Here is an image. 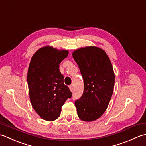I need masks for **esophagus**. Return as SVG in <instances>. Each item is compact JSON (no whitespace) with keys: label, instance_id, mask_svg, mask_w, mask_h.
I'll list each match as a JSON object with an SVG mask.
<instances>
[{"label":"esophagus","instance_id":"1","mask_svg":"<svg viewBox=\"0 0 146 146\" xmlns=\"http://www.w3.org/2000/svg\"><path fill=\"white\" fill-rule=\"evenodd\" d=\"M69 89H70V91H73V90H74V87H73V86L72 85H71V86H69Z\"/></svg>","mask_w":146,"mask_h":146}]
</instances>
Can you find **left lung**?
<instances>
[{"label":"left lung","instance_id":"8db88e82","mask_svg":"<svg viewBox=\"0 0 146 146\" xmlns=\"http://www.w3.org/2000/svg\"><path fill=\"white\" fill-rule=\"evenodd\" d=\"M72 57L84 79L82 96L76 101L77 115L81 120L93 121L108 108L115 85V73L106 52L90 46L74 50Z\"/></svg>","mask_w":146,"mask_h":146}]
</instances>
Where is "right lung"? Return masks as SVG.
I'll return each instance as SVG.
<instances>
[{
    "mask_svg": "<svg viewBox=\"0 0 146 146\" xmlns=\"http://www.w3.org/2000/svg\"><path fill=\"white\" fill-rule=\"evenodd\" d=\"M68 54L67 50L46 45L34 53L29 65V99L35 111L46 121H54L60 117L62 106L72 96L59 69L61 62Z\"/></svg>",
    "mask_w": 146,
    "mask_h": 146,
    "instance_id": "obj_1",
    "label": "right lung"
}]
</instances>
